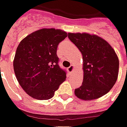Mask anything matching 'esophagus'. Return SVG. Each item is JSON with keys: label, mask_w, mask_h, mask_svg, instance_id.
Returning <instances> with one entry per match:
<instances>
[{"label": "esophagus", "mask_w": 127, "mask_h": 127, "mask_svg": "<svg viewBox=\"0 0 127 127\" xmlns=\"http://www.w3.org/2000/svg\"><path fill=\"white\" fill-rule=\"evenodd\" d=\"M74 67L72 64H71L69 67L67 68V70H68V72H72L74 71Z\"/></svg>", "instance_id": "34e87169"}]
</instances>
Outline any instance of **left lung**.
Listing matches in <instances>:
<instances>
[{
	"label": "left lung",
	"mask_w": 127,
	"mask_h": 127,
	"mask_svg": "<svg viewBox=\"0 0 127 127\" xmlns=\"http://www.w3.org/2000/svg\"><path fill=\"white\" fill-rule=\"evenodd\" d=\"M82 55L83 82L74 94L83 100L96 99L113 87L119 73V59L112 46L102 37L89 33H68Z\"/></svg>",
	"instance_id": "8db88e82"
}]
</instances>
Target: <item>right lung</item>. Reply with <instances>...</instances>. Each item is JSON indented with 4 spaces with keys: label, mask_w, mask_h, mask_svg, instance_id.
Returning <instances> with one entry per match:
<instances>
[{
    "label": "right lung",
    "mask_w": 127,
    "mask_h": 127,
    "mask_svg": "<svg viewBox=\"0 0 127 127\" xmlns=\"http://www.w3.org/2000/svg\"><path fill=\"white\" fill-rule=\"evenodd\" d=\"M67 33L43 28L22 40L13 60L16 78L23 90L38 100L52 98L66 79V72L58 65V45Z\"/></svg>",
    "instance_id": "add662e5"
}]
</instances>
